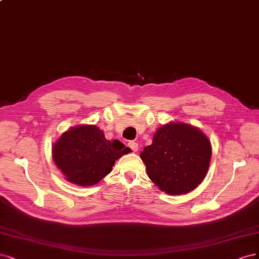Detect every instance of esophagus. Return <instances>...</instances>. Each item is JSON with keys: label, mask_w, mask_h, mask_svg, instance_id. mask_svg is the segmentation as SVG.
I'll use <instances>...</instances> for the list:
<instances>
[{"label": "esophagus", "mask_w": 259, "mask_h": 259, "mask_svg": "<svg viewBox=\"0 0 259 259\" xmlns=\"http://www.w3.org/2000/svg\"><path fill=\"white\" fill-rule=\"evenodd\" d=\"M128 146L132 149V152L133 153H137L138 152V149H139V144L138 143H136V142H129L128 143Z\"/></svg>", "instance_id": "34e87169"}]
</instances>
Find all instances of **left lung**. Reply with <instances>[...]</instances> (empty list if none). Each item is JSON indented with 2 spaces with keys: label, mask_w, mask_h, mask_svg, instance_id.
Here are the masks:
<instances>
[{
  "label": "left lung",
  "mask_w": 259,
  "mask_h": 259,
  "mask_svg": "<svg viewBox=\"0 0 259 259\" xmlns=\"http://www.w3.org/2000/svg\"><path fill=\"white\" fill-rule=\"evenodd\" d=\"M211 156V142L201 130L174 121L158 128L140 154L148 178L168 195H185L201 184Z\"/></svg>",
  "instance_id": "1"
}]
</instances>
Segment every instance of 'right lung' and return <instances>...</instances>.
Listing matches in <instances>:
<instances>
[{"label": "right lung", "mask_w": 259, "mask_h": 259, "mask_svg": "<svg viewBox=\"0 0 259 259\" xmlns=\"http://www.w3.org/2000/svg\"><path fill=\"white\" fill-rule=\"evenodd\" d=\"M52 153L65 180L85 187L105 178L115 161L130 153V148L118 140H106L103 131L95 124H79L62 133Z\"/></svg>", "instance_id": "1"}]
</instances>
